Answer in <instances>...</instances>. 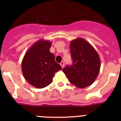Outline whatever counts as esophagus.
<instances>
[{
    "instance_id": "obj_1",
    "label": "esophagus",
    "mask_w": 121,
    "mask_h": 121,
    "mask_svg": "<svg viewBox=\"0 0 121 121\" xmlns=\"http://www.w3.org/2000/svg\"><path fill=\"white\" fill-rule=\"evenodd\" d=\"M60 65H61V67H62V68H64V62H61L60 63Z\"/></svg>"
}]
</instances>
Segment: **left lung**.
Instances as JSON below:
<instances>
[{"label":"left lung","mask_w":121,"mask_h":121,"mask_svg":"<svg viewBox=\"0 0 121 121\" xmlns=\"http://www.w3.org/2000/svg\"><path fill=\"white\" fill-rule=\"evenodd\" d=\"M72 65L62 70L70 83L80 88L90 86L99 74L100 60L98 53L90 43L78 37L70 42Z\"/></svg>","instance_id":"8db88e82"}]
</instances>
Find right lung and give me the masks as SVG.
I'll return each mask as SVG.
<instances>
[{"instance_id": "obj_1", "label": "right lung", "mask_w": 121, "mask_h": 121, "mask_svg": "<svg viewBox=\"0 0 121 121\" xmlns=\"http://www.w3.org/2000/svg\"><path fill=\"white\" fill-rule=\"evenodd\" d=\"M51 42L40 39L35 42L25 54L22 71L25 79L32 86L43 88L53 82L55 73L62 67L50 53Z\"/></svg>"}]
</instances>
